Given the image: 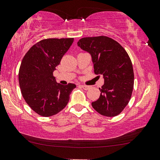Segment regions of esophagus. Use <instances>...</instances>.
Instances as JSON below:
<instances>
[{
	"instance_id": "1",
	"label": "esophagus",
	"mask_w": 160,
	"mask_h": 160,
	"mask_svg": "<svg viewBox=\"0 0 160 160\" xmlns=\"http://www.w3.org/2000/svg\"><path fill=\"white\" fill-rule=\"evenodd\" d=\"M81 87H82V88H83V89L85 90H89L90 88V86H88V85H81Z\"/></svg>"
}]
</instances>
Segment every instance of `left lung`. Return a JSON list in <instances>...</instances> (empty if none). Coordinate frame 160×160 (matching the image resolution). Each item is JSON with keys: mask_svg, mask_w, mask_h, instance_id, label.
Returning a JSON list of instances; mask_svg holds the SVG:
<instances>
[{"mask_svg": "<svg viewBox=\"0 0 160 160\" xmlns=\"http://www.w3.org/2000/svg\"><path fill=\"white\" fill-rule=\"evenodd\" d=\"M78 45L91 55L94 72L104 79L92 108L108 117L118 115L129 102L133 88V66L127 52L119 43L105 36L82 38Z\"/></svg>", "mask_w": 160, "mask_h": 160, "instance_id": "1", "label": "left lung"}]
</instances>
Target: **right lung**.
I'll return each instance as SVG.
<instances>
[{
	"instance_id": "obj_1",
	"label": "right lung",
	"mask_w": 160,
	"mask_h": 160,
	"mask_svg": "<svg viewBox=\"0 0 160 160\" xmlns=\"http://www.w3.org/2000/svg\"><path fill=\"white\" fill-rule=\"evenodd\" d=\"M73 41V38L43 39L31 47L22 59L18 72L21 94L40 116L48 117L61 111L76 88L72 83H57L53 76Z\"/></svg>"
}]
</instances>
